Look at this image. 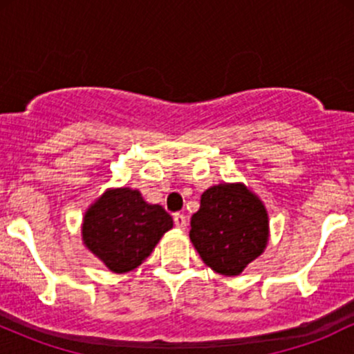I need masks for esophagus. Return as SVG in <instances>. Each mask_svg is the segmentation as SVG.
Wrapping results in <instances>:
<instances>
[{
	"instance_id": "1",
	"label": "esophagus",
	"mask_w": 354,
	"mask_h": 354,
	"mask_svg": "<svg viewBox=\"0 0 354 354\" xmlns=\"http://www.w3.org/2000/svg\"><path fill=\"white\" fill-rule=\"evenodd\" d=\"M173 221H174V226H176L178 230H186V226H188V219H186L185 214H181V213H174Z\"/></svg>"
}]
</instances>
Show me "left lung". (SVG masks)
<instances>
[{
    "mask_svg": "<svg viewBox=\"0 0 354 354\" xmlns=\"http://www.w3.org/2000/svg\"><path fill=\"white\" fill-rule=\"evenodd\" d=\"M189 238L211 270L236 276L265 250L266 209L243 185L213 186L201 194Z\"/></svg>",
    "mask_w": 354,
    "mask_h": 354,
    "instance_id": "left-lung-1",
    "label": "left lung"
}]
</instances>
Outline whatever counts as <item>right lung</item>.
I'll return each instance as SVG.
<instances>
[{
	"label": "right lung",
	"instance_id": "obj_1",
	"mask_svg": "<svg viewBox=\"0 0 354 354\" xmlns=\"http://www.w3.org/2000/svg\"><path fill=\"white\" fill-rule=\"evenodd\" d=\"M173 228V218L160 205H148L140 191L121 188L106 191L83 221L84 245L109 270H135Z\"/></svg>",
	"mask_w": 354,
	"mask_h": 354
}]
</instances>
